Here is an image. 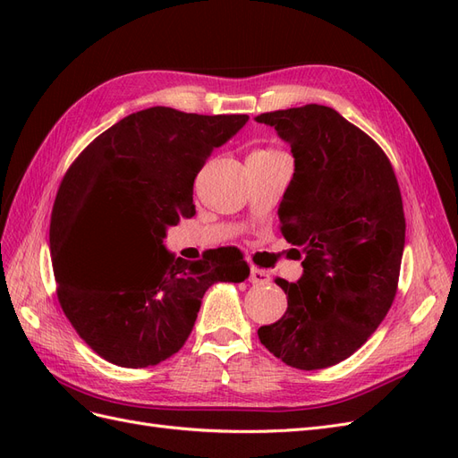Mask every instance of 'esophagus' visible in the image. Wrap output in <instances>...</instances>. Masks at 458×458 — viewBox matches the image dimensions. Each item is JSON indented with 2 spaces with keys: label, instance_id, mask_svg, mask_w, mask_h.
<instances>
[{
  "label": "esophagus",
  "instance_id": "obj_1",
  "mask_svg": "<svg viewBox=\"0 0 458 458\" xmlns=\"http://www.w3.org/2000/svg\"><path fill=\"white\" fill-rule=\"evenodd\" d=\"M248 281H250L252 284H267L271 281V276L266 269H258V267H252L250 269V276H248Z\"/></svg>",
  "mask_w": 458,
  "mask_h": 458
}]
</instances>
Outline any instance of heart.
Listing matches in <instances>:
<instances>
[{
	"label": "heart",
	"instance_id": "1",
	"mask_svg": "<svg viewBox=\"0 0 458 458\" xmlns=\"http://www.w3.org/2000/svg\"><path fill=\"white\" fill-rule=\"evenodd\" d=\"M258 152H273V150H258Z\"/></svg>",
	"mask_w": 458,
	"mask_h": 458
}]
</instances>
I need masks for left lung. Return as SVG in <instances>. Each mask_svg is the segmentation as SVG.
<instances>
[{
	"label": "left lung",
	"mask_w": 458,
	"mask_h": 458,
	"mask_svg": "<svg viewBox=\"0 0 458 458\" xmlns=\"http://www.w3.org/2000/svg\"><path fill=\"white\" fill-rule=\"evenodd\" d=\"M256 122L294 157L279 219L303 254L300 281H275L284 315L258 336L290 367L327 369L361 348L392 308L405 248L397 179L384 150L335 108L306 105Z\"/></svg>",
	"instance_id": "obj_1"
}]
</instances>
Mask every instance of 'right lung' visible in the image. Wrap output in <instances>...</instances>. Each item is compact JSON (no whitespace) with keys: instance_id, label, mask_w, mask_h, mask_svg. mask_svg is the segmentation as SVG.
Wrapping results in <instances>:
<instances>
[{"instance_id":"obj_1","label":"right lung","mask_w":458,"mask_h":458,"mask_svg":"<svg viewBox=\"0 0 458 458\" xmlns=\"http://www.w3.org/2000/svg\"><path fill=\"white\" fill-rule=\"evenodd\" d=\"M246 122V114L202 116L150 106L103 131L68 168L49 227L57 296L80 338L108 363L143 369L172 357L189 338L206 290L250 275L231 248L199 261L164 250L168 227L195 214L197 174ZM97 209L135 226L157 254L113 282L84 285L72 258L81 225Z\"/></svg>"}]
</instances>
